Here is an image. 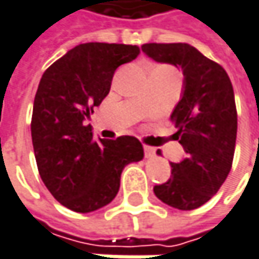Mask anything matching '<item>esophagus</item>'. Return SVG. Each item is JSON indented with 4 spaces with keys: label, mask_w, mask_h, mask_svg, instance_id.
Segmentation results:
<instances>
[{
    "label": "esophagus",
    "mask_w": 259,
    "mask_h": 259,
    "mask_svg": "<svg viewBox=\"0 0 259 259\" xmlns=\"http://www.w3.org/2000/svg\"><path fill=\"white\" fill-rule=\"evenodd\" d=\"M144 151H145V157L147 158H153V157H155V150H154L153 147H144Z\"/></svg>",
    "instance_id": "obj_1"
}]
</instances>
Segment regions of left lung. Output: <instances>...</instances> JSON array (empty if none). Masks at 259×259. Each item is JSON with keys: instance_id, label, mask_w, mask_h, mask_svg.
Returning a JSON list of instances; mask_svg holds the SVG:
<instances>
[{"instance_id": "left-lung-1", "label": "left lung", "mask_w": 259, "mask_h": 259, "mask_svg": "<svg viewBox=\"0 0 259 259\" xmlns=\"http://www.w3.org/2000/svg\"><path fill=\"white\" fill-rule=\"evenodd\" d=\"M142 52L184 74L182 96L170 118L185 157L170 163L172 175L154 187V194L179 210L197 209L218 193L231 169L237 135L233 85L221 65L187 42L144 44Z\"/></svg>"}]
</instances>
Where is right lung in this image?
Instances as JSON below:
<instances>
[{
  "label": "right lung",
  "mask_w": 259,
  "mask_h": 259,
  "mask_svg": "<svg viewBox=\"0 0 259 259\" xmlns=\"http://www.w3.org/2000/svg\"><path fill=\"white\" fill-rule=\"evenodd\" d=\"M139 55L127 44H78L56 60L38 84L31 135L39 177L65 207L89 213L120 190L123 169L144 158L133 136L95 139L85 126L93 106L109 93L115 69Z\"/></svg>",
  "instance_id": "1"
}]
</instances>
